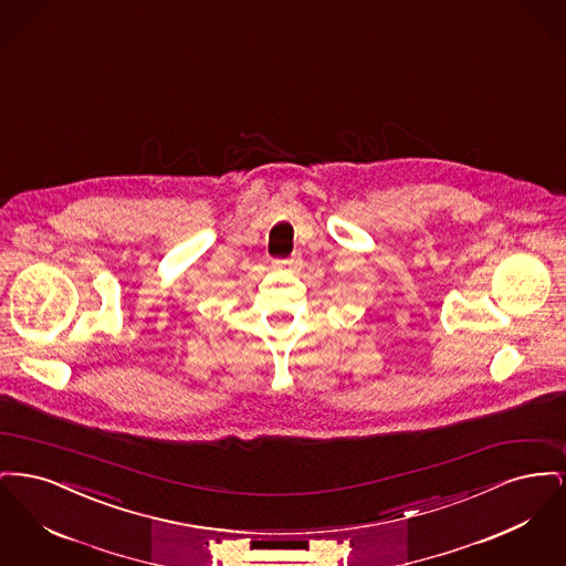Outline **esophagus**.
I'll return each mask as SVG.
<instances>
[{"instance_id": "esophagus-1", "label": "esophagus", "mask_w": 566, "mask_h": 566, "mask_svg": "<svg viewBox=\"0 0 566 566\" xmlns=\"http://www.w3.org/2000/svg\"><path fill=\"white\" fill-rule=\"evenodd\" d=\"M275 265L282 268V270H296V268L301 265V259L295 254V256H291V259H286V261H277Z\"/></svg>"}]
</instances>
